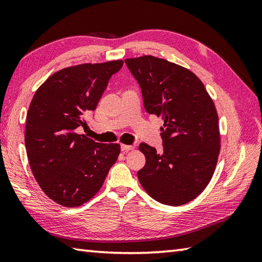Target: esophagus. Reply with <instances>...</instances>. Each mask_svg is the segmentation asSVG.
<instances>
[{
  "label": "esophagus",
  "instance_id": "1",
  "mask_svg": "<svg viewBox=\"0 0 262 262\" xmlns=\"http://www.w3.org/2000/svg\"><path fill=\"white\" fill-rule=\"evenodd\" d=\"M135 146L134 145H126V144H121V151L127 152V151H130V149H134Z\"/></svg>",
  "mask_w": 262,
  "mask_h": 262
}]
</instances>
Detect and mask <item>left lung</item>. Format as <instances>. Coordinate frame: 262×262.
<instances>
[{
  "mask_svg": "<svg viewBox=\"0 0 262 262\" xmlns=\"http://www.w3.org/2000/svg\"><path fill=\"white\" fill-rule=\"evenodd\" d=\"M141 86L144 107L163 119V152L141 143L146 163L137 172L145 191L157 202L181 206L207 187L219 159V115L199 77L163 58L125 59Z\"/></svg>",
  "mask_w": 262,
  "mask_h": 262,
  "instance_id": "8db88e82",
  "label": "left lung"
}]
</instances>
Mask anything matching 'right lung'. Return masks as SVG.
Segmentation results:
<instances>
[{
    "instance_id": "1",
    "label": "right lung",
    "mask_w": 262,
    "mask_h": 262,
    "mask_svg": "<svg viewBox=\"0 0 262 262\" xmlns=\"http://www.w3.org/2000/svg\"><path fill=\"white\" fill-rule=\"evenodd\" d=\"M124 62L65 68L38 88L27 113L25 143L38 185L58 205L77 207L102 187L120 153L119 144L94 142L76 134L96 110L113 74Z\"/></svg>"
}]
</instances>
